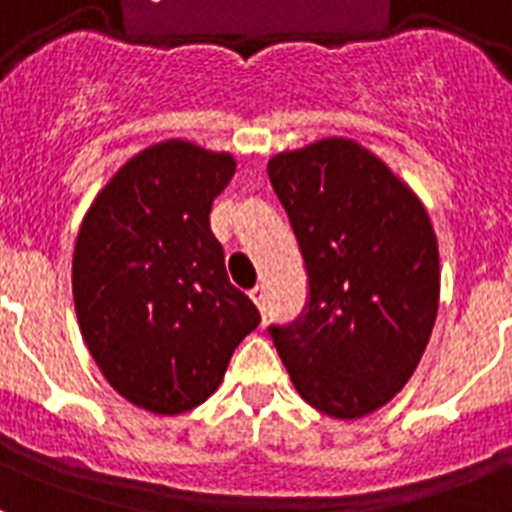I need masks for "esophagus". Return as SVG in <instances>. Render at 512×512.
<instances>
[{
    "label": "esophagus",
    "mask_w": 512,
    "mask_h": 512,
    "mask_svg": "<svg viewBox=\"0 0 512 512\" xmlns=\"http://www.w3.org/2000/svg\"><path fill=\"white\" fill-rule=\"evenodd\" d=\"M249 297L255 300V305L260 308V311H265V300H268V292H265L263 284H257V287L249 289Z\"/></svg>",
    "instance_id": "34e87169"
}]
</instances>
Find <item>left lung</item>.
Listing matches in <instances>:
<instances>
[{"mask_svg":"<svg viewBox=\"0 0 512 512\" xmlns=\"http://www.w3.org/2000/svg\"><path fill=\"white\" fill-rule=\"evenodd\" d=\"M308 273V313L271 327L297 393L335 420L385 406L420 364L441 268L428 209L382 159L324 138L268 162Z\"/></svg>","mask_w":512,"mask_h":512,"instance_id":"8db88e82","label":"left lung"}]
</instances>
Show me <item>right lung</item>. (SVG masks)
I'll list each match as a JSON object with an SVG mask.
<instances>
[{
  "instance_id": "1",
  "label": "right lung",
  "mask_w": 512,
  "mask_h": 512,
  "mask_svg": "<svg viewBox=\"0 0 512 512\" xmlns=\"http://www.w3.org/2000/svg\"><path fill=\"white\" fill-rule=\"evenodd\" d=\"M236 172L225 151L172 138L116 170L74 247V305L108 385L146 412H188L223 382L260 313L228 281L209 209Z\"/></svg>"
}]
</instances>
